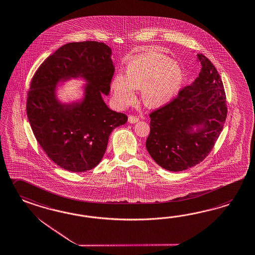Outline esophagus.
I'll list each match as a JSON object with an SVG mask.
<instances>
[{"label":"esophagus","instance_id":"34e87169","mask_svg":"<svg viewBox=\"0 0 255 255\" xmlns=\"http://www.w3.org/2000/svg\"><path fill=\"white\" fill-rule=\"evenodd\" d=\"M137 121H138V118L136 117V116L128 117V122L131 123V124H135V123H137Z\"/></svg>","mask_w":255,"mask_h":255}]
</instances>
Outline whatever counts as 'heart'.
Listing matches in <instances>:
<instances>
[{"mask_svg": "<svg viewBox=\"0 0 255 255\" xmlns=\"http://www.w3.org/2000/svg\"><path fill=\"white\" fill-rule=\"evenodd\" d=\"M182 80V69L176 63L162 53L148 52L131 60L126 68V76L116 75L111 89L116 104L121 108L134 103L135 89L142 90L145 105L155 108L176 95Z\"/></svg>", "mask_w": 255, "mask_h": 255, "instance_id": "heart-1", "label": "heart"}]
</instances>
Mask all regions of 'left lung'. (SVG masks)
Returning a JSON list of instances; mask_svg holds the SVG:
<instances>
[{
    "label": "left lung",
    "instance_id": "1",
    "mask_svg": "<svg viewBox=\"0 0 255 255\" xmlns=\"http://www.w3.org/2000/svg\"><path fill=\"white\" fill-rule=\"evenodd\" d=\"M197 56L202 69L195 81L150 114L146 148L160 166L172 172L188 169L208 156L228 114L226 92L216 67L202 53Z\"/></svg>",
    "mask_w": 255,
    "mask_h": 255
}]
</instances>
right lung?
Here are the masks:
<instances>
[{
	"mask_svg": "<svg viewBox=\"0 0 255 255\" xmlns=\"http://www.w3.org/2000/svg\"><path fill=\"white\" fill-rule=\"evenodd\" d=\"M112 50L104 42H70L60 47L34 74L26 99V115L34 136L46 154L71 172L94 168L103 159L112 131L128 117L112 111L108 95L115 67ZM83 77L88 84L81 102L61 104L55 87L59 81Z\"/></svg>",
	"mask_w": 255,
	"mask_h": 255,
	"instance_id": "obj_1",
	"label": "right lung"
}]
</instances>
